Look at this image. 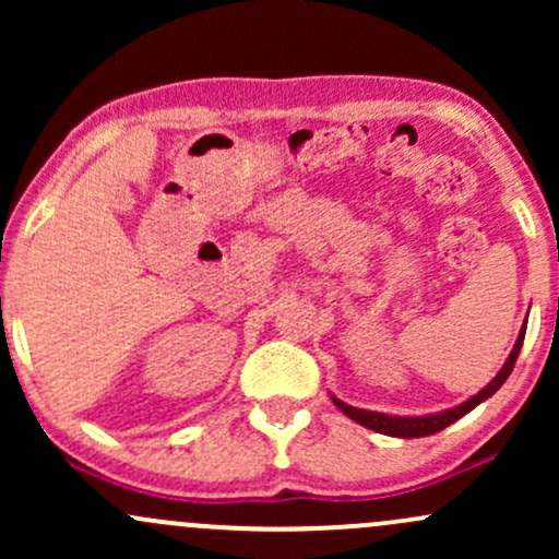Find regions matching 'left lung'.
<instances>
[{
    "label": "left lung",
    "instance_id": "left-lung-1",
    "mask_svg": "<svg viewBox=\"0 0 559 559\" xmlns=\"http://www.w3.org/2000/svg\"><path fill=\"white\" fill-rule=\"evenodd\" d=\"M523 338H525V325L521 329V333H518V342H515V346H512L510 357H507V362L502 365V370H499V373L491 378L489 386L480 389L476 396H471V400L460 404V407L444 409V413L423 415V418H400V415H383V413H373V409L352 407V404H344L342 400H336V396H333V404H336V407L342 409L344 415H349V418L355 420V423H360V426H365V428H373V431H378V433L400 436V439H418V436L439 433V431H444L447 426H452L454 420L463 418L465 413H471L473 407H478L480 402L489 400L493 391L502 386V383L507 381V376H510L512 368H515L518 355H521Z\"/></svg>",
    "mask_w": 559,
    "mask_h": 559
}]
</instances>
